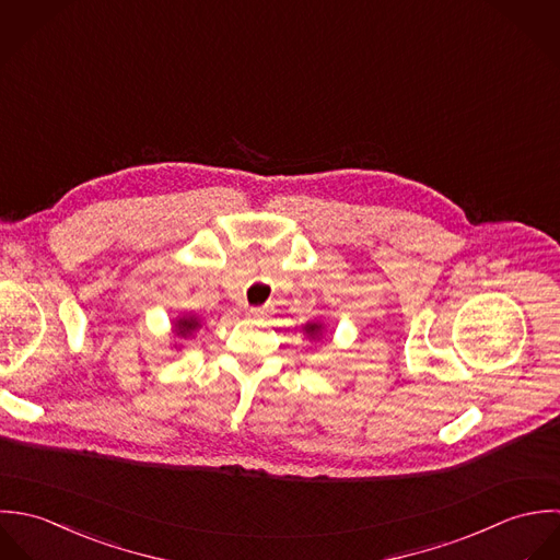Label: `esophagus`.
Returning a JSON list of instances; mask_svg holds the SVG:
<instances>
[{
    "label": "esophagus",
    "mask_w": 560,
    "mask_h": 560,
    "mask_svg": "<svg viewBox=\"0 0 560 560\" xmlns=\"http://www.w3.org/2000/svg\"><path fill=\"white\" fill-rule=\"evenodd\" d=\"M250 318H264L268 314V307H248L246 312Z\"/></svg>",
    "instance_id": "34e87169"
}]
</instances>
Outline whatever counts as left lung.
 Returning <instances> with one entry per match:
<instances>
[{
    "label": "left lung",
    "instance_id": "left-lung-1",
    "mask_svg": "<svg viewBox=\"0 0 560 560\" xmlns=\"http://www.w3.org/2000/svg\"><path fill=\"white\" fill-rule=\"evenodd\" d=\"M305 331H307V334H312V336H316V334L320 331V325H307V327H305Z\"/></svg>",
    "mask_w": 560,
    "mask_h": 560
}]
</instances>
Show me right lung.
Returning a JSON list of instances; mask_svg holds the SVG:
<instances>
[{
  "label": "right lung",
  "instance_id": "right-lung-1",
  "mask_svg": "<svg viewBox=\"0 0 560 560\" xmlns=\"http://www.w3.org/2000/svg\"><path fill=\"white\" fill-rule=\"evenodd\" d=\"M197 318H184V320H179L177 323V334H182V336H186V334H190L192 329H197Z\"/></svg>",
  "mask_w": 560,
  "mask_h": 560
}]
</instances>
